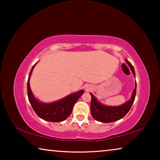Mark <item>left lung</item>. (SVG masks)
I'll use <instances>...</instances> for the list:
<instances>
[{"mask_svg": "<svg viewBox=\"0 0 160 160\" xmlns=\"http://www.w3.org/2000/svg\"><path fill=\"white\" fill-rule=\"evenodd\" d=\"M127 63L131 67V69L132 71L134 76L135 77V70L133 66L130 62L126 60ZM91 94V114L95 120L102 123H110L113 121H118L119 119L122 118L126 115V113L131 109L132 104H133L134 100L135 98V94H136V82H135V87L133 92H132V97L129 101L127 102L125 104L119 107H107L100 104L97 101L95 97L92 94Z\"/></svg>", "mask_w": 160, "mask_h": 160, "instance_id": "8db88e82", "label": "left lung"}]
</instances>
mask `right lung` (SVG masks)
Instances as JSON below:
<instances>
[{
	"mask_svg": "<svg viewBox=\"0 0 160 160\" xmlns=\"http://www.w3.org/2000/svg\"><path fill=\"white\" fill-rule=\"evenodd\" d=\"M35 65L36 63L32 68L28 80V99L34 112L39 117L44 120L51 121V122H61L66 120L71 114L74 104L83 94L84 90H80L76 93L72 94L65 97L63 99L50 103V104H45V103L38 102L32 94L29 82L32 70Z\"/></svg>",
	"mask_w": 160,
	"mask_h": 160,
	"instance_id": "add662e5",
	"label": "right lung"
}]
</instances>
